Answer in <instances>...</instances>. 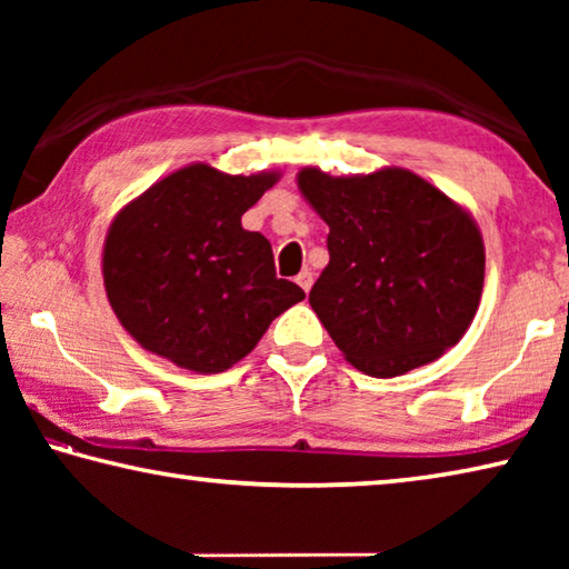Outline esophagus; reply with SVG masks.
Returning <instances> with one entry per match:
<instances>
[{
	"label": "esophagus",
	"instance_id": "esophagus-1",
	"mask_svg": "<svg viewBox=\"0 0 569 569\" xmlns=\"http://www.w3.org/2000/svg\"><path fill=\"white\" fill-rule=\"evenodd\" d=\"M296 283L301 286L303 291L308 293V291H311V286H313V273H311V271H301V273L296 276Z\"/></svg>",
	"mask_w": 569,
	"mask_h": 569
}]
</instances>
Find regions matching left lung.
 Segmentation results:
<instances>
[{"label": "left lung", "instance_id": "8db88e82", "mask_svg": "<svg viewBox=\"0 0 569 569\" xmlns=\"http://www.w3.org/2000/svg\"><path fill=\"white\" fill-rule=\"evenodd\" d=\"M329 226V266L308 301L346 361L389 379L437 361L475 321L485 240L469 210L407 168L298 172Z\"/></svg>", "mask_w": 569, "mask_h": 569}]
</instances>
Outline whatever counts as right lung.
Segmentation results:
<instances>
[{"instance_id":"1","label":"right lung","mask_w":569,"mask_h":569,"mask_svg":"<svg viewBox=\"0 0 569 569\" xmlns=\"http://www.w3.org/2000/svg\"><path fill=\"white\" fill-rule=\"evenodd\" d=\"M278 178L192 162L114 216L102 248L104 291L142 349L180 369L220 373L303 301L301 288L276 276L268 238L240 226Z\"/></svg>"}]
</instances>
